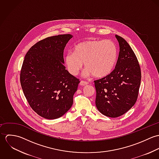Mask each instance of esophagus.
Returning <instances> with one entry per match:
<instances>
[{"label":"esophagus","instance_id":"obj_1","mask_svg":"<svg viewBox=\"0 0 159 159\" xmlns=\"http://www.w3.org/2000/svg\"><path fill=\"white\" fill-rule=\"evenodd\" d=\"M80 84L81 86H86V85L88 84V82H86V81H81Z\"/></svg>","mask_w":159,"mask_h":159}]
</instances>
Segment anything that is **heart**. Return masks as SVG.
I'll use <instances>...</instances> for the list:
<instances>
[{"label":"heart","mask_w":159,"mask_h":159,"mask_svg":"<svg viewBox=\"0 0 159 159\" xmlns=\"http://www.w3.org/2000/svg\"><path fill=\"white\" fill-rule=\"evenodd\" d=\"M117 49L110 40H90L77 44L73 52L64 57L65 65L69 73L76 76L84 64V75L92 74L94 77L103 78L108 75L116 62Z\"/></svg>","instance_id":"obj_1"}]
</instances>
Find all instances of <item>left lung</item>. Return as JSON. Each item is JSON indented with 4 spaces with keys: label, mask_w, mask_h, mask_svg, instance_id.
<instances>
[{
    "label": "left lung",
    "mask_w": 159,
    "mask_h": 159,
    "mask_svg": "<svg viewBox=\"0 0 159 159\" xmlns=\"http://www.w3.org/2000/svg\"><path fill=\"white\" fill-rule=\"evenodd\" d=\"M119 53L113 71L94 81L95 105L98 110L110 117L127 112L136 103L141 73L136 55L122 37L116 35Z\"/></svg>",
    "instance_id": "8db88e82"
}]
</instances>
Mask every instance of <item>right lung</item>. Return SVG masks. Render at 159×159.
<instances>
[{
  "label": "right lung",
  "mask_w": 159,
  "mask_h": 159,
  "mask_svg": "<svg viewBox=\"0 0 159 159\" xmlns=\"http://www.w3.org/2000/svg\"><path fill=\"white\" fill-rule=\"evenodd\" d=\"M72 37L63 34L43 39L29 49L23 61L24 94L32 109L45 119H57L68 111L80 82L64 66V50Z\"/></svg>",
  "instance_id": "obj_1"
}]
</instances>
